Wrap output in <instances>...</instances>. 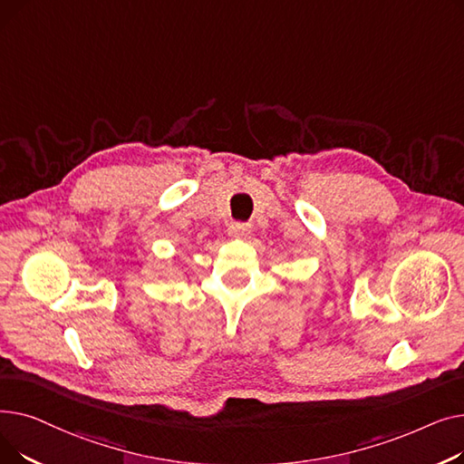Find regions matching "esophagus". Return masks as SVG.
Segmentation results:
<instances>
[{
    "label": "esophagus",
    "instance_id": "1",
    "mask_svg": "<svg viewBox=\"0 0 464 464\" xmlns=\"http://www.w3.org/2000/svg\"><path fill=\"white\" fill-rule=\"evenodd\" d=\"M250 231L252 229H250L248 224H231L229 229H227L229 237H235V238H245V237L250 235Z\"/></svg>",
    "mask_w": 464,
    "mask_h": 464
}]
</instances>
